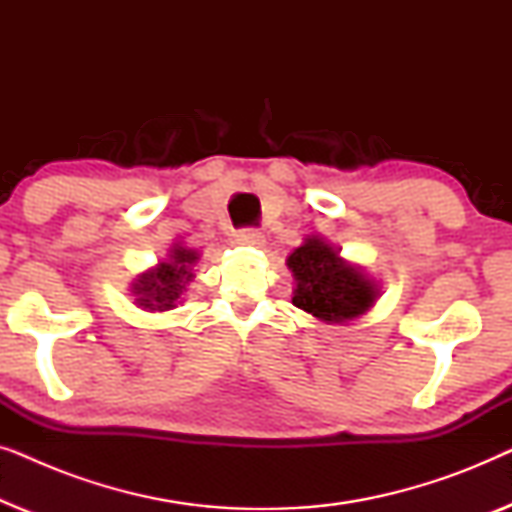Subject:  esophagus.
Listing matches in <instances>:
<instances>
[{
    "mask_svg": "<svg viewBox=\"0 0 512 512\" xmlns=\"http://www.w3.org/2000/svg\"><path fill=\"white\" fill-rule=\"evenodd\" d=\"M235 242L240 244V247H261L263 233H261V230H256V228H244L235 235Z\"/></svg>",
    "mask_w": 512,
    "mask_h": 512,
    "instance_id": "1",
    "label": "esophagus"
}]
</instances>
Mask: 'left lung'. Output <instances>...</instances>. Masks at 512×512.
<instances>
[{
	"instance_id": "1",
	"label": "left lung",
	"mask_w": 512,
	"mask_h": 512,
	"mask_svg": "<svg viewBox=\"0 0 512 512\" xmlns=\"http://www.w3.org/2000/svg\"><path fill=\"white\" fill-rule=\"evenodd\" d=\"M286 265L296 279L291 303L326 324H347L375 305L377 284L338 249L312 235L291 251Z\"/></svg>"
}]
</instances>
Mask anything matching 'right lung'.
Instances as JSON below:
<instances>
[{
  "label": "right lung",
  "mask_w": 512,
  "mask_h": 512,
  "mask_svg": "<svg viewBox=\"0 0 512 512\" xmlns=\"http://www.w3.org/2000/svg\"><path fill=\"white\" fill-rule=\"evenodd\" d=\"M198 261V254L193 249L174 244L170 249V256L156 268L146 270L132 282V293H135V303L142 310H172L177 307V300L186 284L193 279L191 268Z\"/></svg>",
  "instance_id": "right-lung-1"
}]
</instances>
